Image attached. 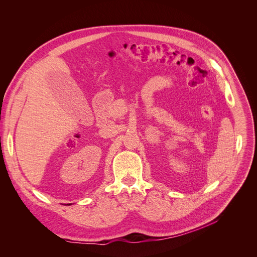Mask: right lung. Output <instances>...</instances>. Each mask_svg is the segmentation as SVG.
<instances>
[{
	"mask_svg": "<svg viewBox=\"0 0 257 257\" xmlns=\"http://www.w3.org/2000/svg\"><path fill=\"white\" fill-rule=\"evenodd\" d=\"M68 205H71V203H69V204H68Z\"/></svg>",
	"mask_w": 257,
	"mask_h": 257,
	"instance_id": "right-lung-1",
	"label": "right lung"
}]
</instances>
